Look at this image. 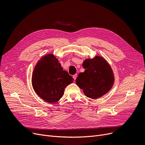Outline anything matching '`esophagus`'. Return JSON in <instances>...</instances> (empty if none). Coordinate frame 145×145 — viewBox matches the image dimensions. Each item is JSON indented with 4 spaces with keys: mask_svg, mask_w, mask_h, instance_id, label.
<instances>
[{
    "mask_svg": "<svg viewBox=\"0 0 145 145\" xmlns=\"http://www.w3.org/2000/svg\"><path fill=\"white\" fill-rule=\"evenodd\" d=\"M77 76H78V74H74V75L73 76V78L74 79V80H76V78H77Z\"/></svg>",
    "mask_w": 145,
    "mask_h": 145,
    "instance_id": "esophagus-1",
    "label": "esophagus"
}]
</instances>
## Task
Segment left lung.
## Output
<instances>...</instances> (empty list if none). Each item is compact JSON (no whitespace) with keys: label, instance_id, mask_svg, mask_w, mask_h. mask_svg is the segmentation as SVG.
<instances>
[{"label":"left lung","instance_id":"left-lung-1","mask_svg":"<svg viewBox=\"0 0 145 145\" xmlns=\"http://www.w3.org/2000/svg\"><path fill=\"white\" fill-rule=\"evenodd\" d=\"M85 71L80 73L76 83L88 97L97 99L108 92L114 82V76L109 63L101 56L86 59L83 63Z\"/></svg>","mask_w":145,"mask_h":145}]
</instances>
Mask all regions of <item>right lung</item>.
<instances>
[{"label": "right lung", "mask_w": 145, "mask_h": 145, "mask_svg": "<svg viewBox=\"0 0 145 145\" xmlns=\"http://www.w3.org/2000/svg\"><path fill=\"white\" fill-rule=\"evenodd\" d=\"M73 79L63 71L53 54H48L38 62L33 72L32 85L35 92L45 101L54 103L63 96L67 86Z\"/></svg>", "instance_id": "right-lung-1"}]
</instances>
